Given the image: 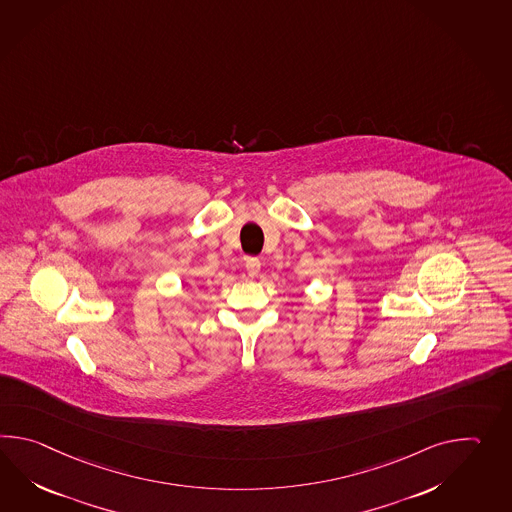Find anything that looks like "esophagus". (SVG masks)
<instances>
[{"label":"esophagus","instance_id":"esophagus-1","mask_svg":"<svg viewBox=\"0 0 512 512\" xmlns=\"http://www.w3.org/2000/svg\"><path fill=\"white\" fill-rule=\"evenodd\" d=\"M246 272L250 273V277L259 275V272H261V261L255 259V257H250V259L246 261Z\"/></svg>","mask_w":512,"mask_h":512}]
</instances>
